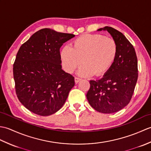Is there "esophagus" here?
Listing matches in <instances>:
<instances>
[{"label": "esophagus", "instance_id": "34e87169", "mask_svg": "<svg viewBox=\"0 0 151 151\" xmlns=\"http://www.w3.org/2000/svg\"><path fill=\"white\" fill-rule=\"evenodd\" d=\"M81 81V78H80L78 77H75V82L76 84H77L78 82H79V81Z\"/></svg>", "mask_w": 151, "mask_h": 151}]
</instances>
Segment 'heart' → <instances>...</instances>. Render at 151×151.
<instances>
[{
  "label": "heart",
  "instance_id": "b5f03b06",
  "mask_svg": "<svg viewBox=\"0 0 151 151\" xmlns=\"http://www.w3.org/2000/svg\"><path fill=\"white\" fill-rule=\"evenodd\" d=\"M72 48L65 46L60 52L65 71L72 73L82 63L78 73L82 76L106 73L113 65L117 54L115 41L102 34H84L73 42Z\"/></svg>",
  "mask_w": 151,
  "mask_h": 151
}]
</instances>
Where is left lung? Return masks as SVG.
<instances>
[{
    "label": "left lung",
    "mask_w": 151,
    "mask_h": 151,
    "mask_svg": "<svg viewBox=\"0 0 151 151\" xmlns=\"http://www.w3.org/2000/svg\"><path fill=\"white\" fill-rule=\"evenodd\" d=\"M107 30L117 45V54L110 70L100 80L90 81L86 97L96 111L112 114L129 103L138 77L137 59L133 45L121 32L110 27Z\"/></svg>",
    "instance_id": "left-lung-1"
}]
</instances>
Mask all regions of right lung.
<instances>
[{
    "mask_svg": "<svg viewBox=\"0 0 151 151\" xmlns=\"http://www.w3.org/2000/svg\"><path fill=\"white\" fill-rule=\"evenodd\" d=\"M73 37L43 28L19 48L13 67L15 92L22 104L34 114L56 113L75 86L74 76L62 69L60 52L63 44Z\"/></svg>",
    "mask_w": 151,
    "mask_h": 151,
    "instance_id": "obj_1",
    "label": "right lung"
}]
</instances>
